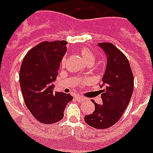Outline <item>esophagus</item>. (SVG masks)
<instances>
[{
    "mask_svg": "<svg viewBox=\"0 0 153 153\" xmlns=\"http://www.w3.org/2000/svg\"><path fill=\"white\" fill-rule=\"evenodd\" d=\"M76 99L79 101V102H83V101H85L86 98L85 97H83L81 96H76Z\"/></svg>",
    "mask_w": 153,
    "mask_h": 153,
    "instance_id": "esophagus-1",
    "label": "esophagus"
}]
</instances>
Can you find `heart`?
<instances>
[{"label":"heart","instance_id":"b5f03b06","mask_svg":"<svg viewBox=\"0 0 153 153\" xmlns=\"http://www.w3.org/2000/svg\"><path fill=\"white\" fill-rule=\"evenodd\" d=\"M80 54H81L82 57L84 59V60L88 65H93L94 63L96 56H95L94 53L90 50L89 48H88V47H82L80 49ZM65 63V57H63V59L61 60V65L64 66Z\"/></svg>","mask_w":153,"mask_h":153}]
</instances>
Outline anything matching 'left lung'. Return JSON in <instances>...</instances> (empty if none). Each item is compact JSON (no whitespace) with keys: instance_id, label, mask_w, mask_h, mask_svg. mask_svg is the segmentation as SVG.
I'll return each instance as SVG.
<instances>
[{"instance_id":"left-lung-1","label":"left lung","mask_w":153,"mask_h":153,"mask_svg":"<svg viewBox=\"0 0 153 153\" xmlns=\"http://www.w3.org/2000/svg\"><path fill=\"white\" fill-rule=\"evenodd\" d=\"M106 55V68L102 77V104L94 103L95 111L84 120L95 128H110L120 119L131 99L134 76L127 57L110 42L98 43Z\"/></svg>"}]
</instances>
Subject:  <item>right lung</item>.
<instances>
[{
    "label": "right lung",
    "instance_id": "add662e5",
    "mask_svg": "<svg viewBox=\"0 0 153 153\" xmlns=\"http://www.w3.org/2000/svg\"><path fill=\"white\" fill-rule=\"evenodd\" d=\"M65 41L42 42L25 55L19 71V83L25 105L42 124H54L64 117L70 94L53 92L60 63L66 52Z\"/></svg>",
    "mask_w": 153,
    "mask_h": 153
}]
</instances>
